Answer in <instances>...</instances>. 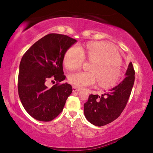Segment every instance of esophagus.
<instances>
[{
  "instance_id": "esophagus-1",
  "label": "esophagus",
  "mask_w": 153,
  "mask_h": 153,
  "mask_svg": "<svg viewBox=\"0 0 153 153\" xmlns=\"http://www.w3.org/2000/svg\"><path fill=\"white\" fill-rule=\"evenodd\" d=\"M72 89H73V92H79V91H80V90H81V89H80V88H77L75 87V86H73Z\"/></svg>"
}]
</instances>
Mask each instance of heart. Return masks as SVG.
Instances as JSON below:
<instances>
[{
	"instance_id": "1",
	"label": "heart",
	"mask_w": 153,
	"mask_h": 153,
	"mask_svg": "<svg viewBox=\"0 0 153 153\" xmlns=\"http://www.w3.org/2000/svg\"><path fill=\"white\" fill-rule=\"evenodd\" d=\"M84 59L92 62L90 72H78L69 76L68 79L74 86L82 88L90 86L98 81L102 88L113 86L121 77V56L115 48L106 42L91 41L84 48L72 46L67 49L63 57V64L71 71L80 69Z\"/></svg>"
}]
</instances>
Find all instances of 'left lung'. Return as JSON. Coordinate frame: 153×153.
Masks as SVG:
<instances>
[{"instance_id":"left-lung-1","label":"left lung","mask_w":153,"mask_h":153,"mask_svg":"<svg viewBox=\"0 0 153 153\" xmlns=\"http://www.w3.org/2000/svg\"><path fill=\"white\" fill-rule=\"evenodd\" d=\"M127 76L118 86L108 93L99 97L91 94L84 103L85 117L92 124L103 126L120 117L125 108L134 86L135 71L130 62L127 69Z\"/></svg>"}]
</instances>
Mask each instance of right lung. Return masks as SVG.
Segmentation results:
<instances>
[{
    "instance_id": "add662e5",
    "label": "right lung",
    "mask_w": 153,
    "mask_h": 153,
    "mask_svg": "<svg viewBox=\"0 0 153 153\" xmlns=\"http://www.w3.org/2000/svg\"><path fill=\"white\" fill-rule=\"evenodd\" d=\"M77 42L68 36L49 33L35 42L22 56L18 77L19 97L25 111L36 120L51 121L63 109L72 92L65 79L63 61L65 52ZM58 83L48 89L46 82Z\"/></svg>"
}]
</instances>
